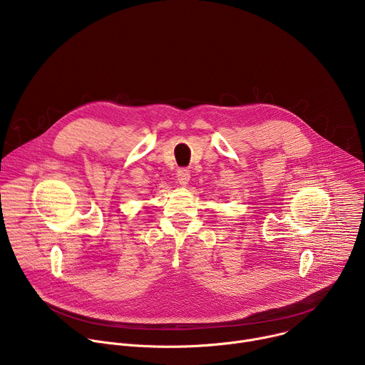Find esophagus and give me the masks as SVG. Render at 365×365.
<instances>
[{
  "instance_id": "1",
  "label": "esophagus",
  "mask_w": 365,
  "mask_h": 365,
  "mask_svg": "<svg viewBox=\"0 0 365 365\" xmlns=\"http://www.w3.org/2000/svg\"><path fill=\"white\" fill-rule=\"evenodd\" d=\"M176 178H178V182H179L182 186H186V185L189 183V179H190V173H189V170H187V169L182 168V169H179V170H178V173H176Z\"/></svg>"
}]
</instances>
